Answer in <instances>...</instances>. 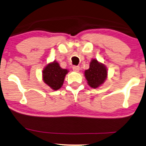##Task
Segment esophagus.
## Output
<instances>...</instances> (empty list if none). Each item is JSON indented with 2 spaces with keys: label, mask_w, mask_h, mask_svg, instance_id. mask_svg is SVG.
I'll return each instance as SVG.
<instances>
[{
  "label": "esophagus",
  "mask_w": 146,
  "mask_h": 146,
  "mask_svg": "<svg viewBox=\"0 0 146 146\" xmlns=\"http://www.w3.org/2000/svg\"><path fill=\"white\" fill-rule=\"evenodd\" d=\"M72 69H73L74 71H75V72H78L79 70H80V67H79V66H73V67H72Z\"/></svg>",
  "instance_id": "obj_1"
}]
</instances>
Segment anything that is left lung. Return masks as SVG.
Returning <instances> with one entry per match:
<instances>
[{"instance_id":"obj_1","label":"left lung","mask_w":146,"mask_h":146,"mask_svg":"<svg viewBox=\"0 0 146 146\" xmlns=\"http://www.w3.org/2000/svg\"><path fill=\"white\" fill-rule=\"evenodd\" d=\"M107 68L97 59H93L90 63L89 68L84 72L88 84L92 88H98L104 83L107 78Z\"/></svg>"}]
</instances>
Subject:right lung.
Wrapping results in <instances>:
<instances>
[{"label":"right lung","instance_id":"1","mask_svg":"<svg viewBox=\"0 0 146 146\" xmlns=\"http://www.w3.org/2000/svg\"><path fill=\"white\" fill-rule=\"evenodd\" d=\"M68 72V70L61 68L57 62L50 63L42 71L43 81L52 89L56 91L62 87Z\"/></svg>","mask_w":146,"mask_h":146}]
</instances>
